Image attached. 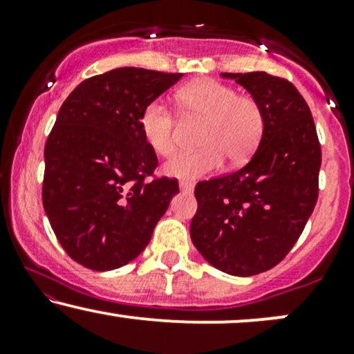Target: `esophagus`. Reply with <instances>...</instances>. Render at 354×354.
I'll use <instances>...</instances> for the list:
<instances>
[{"label":"esophagus","instance_id":"1","mask_svg":"<svg viewBox=\"0 0 354 354\" xmlns=\"http://www.w3.org/2000/svg\"><path fill=\"white\" fill-rule=\"evenodd\" d=\"M194 188V185L191 181H180V189L185 191V193H191Z\"/></svg>","mask_w":354,"mask_h":354}]
</instances>
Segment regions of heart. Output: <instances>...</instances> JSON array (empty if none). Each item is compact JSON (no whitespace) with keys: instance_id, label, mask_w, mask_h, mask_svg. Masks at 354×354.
I'll list each match as a JSON object with an SVG mask.
<instances>
[{"instance_id":"heart-1","label":"heart","mask_w":354,"mask_h":354,"mask_svg":"<svg viewBox=\"0 0 354 354\" xmlns=\"http://www.w3.org/2000/svg\"><path fill=\"white\" fill-rule=\"evenodd\" d=\"M186 123H201L196 151H186L166 161L163 171L180 180H196L231 165L245 163L265 133V111L259 101L216 80L191 81L174 95ZM140 129L146 145L161 156L176 149L178 123L161 101H151L140 115Z\"/></svg>"}]
</instances>
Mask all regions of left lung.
<instances>
[{
    "label": "left lung",
    "instance_id": "1",
    "mask_svg": "<svg viewBox=\"0 0 354 354\" xmlns=\"http://www.w3.org/2000/svg\"><path fill=\"white\" fill-rule=\"evenodd\" d=\"M265 111V133L251 160L225 176L200 181L191 239L203 258L234 276L283 261L318 201L321 146L310 106L293 83L265 71L221 73Z\"/></svg>",
    "mask_w": 354,
    "mask_h": 354
}]
</instances>
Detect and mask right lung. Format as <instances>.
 Segmentation results:
<instances>
[{
    "label": "right lung",
    "mask_w": 354,
    "mask_h": 354,
    "mask_svg": "<svg viewBox=\"0 0 354 354\" xmlns=\"http://www.w3.org/2000/svg\"><path fill=\"white\" fill-rule=\"evenodd\" d=\"M181 76L116 68L84 80L61 104L44 146L43 206L80 265L109 271L133 261L180 193L176 178L148 180L158 158L140 115Z\"/></svg>",
    "instance_id": "obj_1"
}]
</instances>
